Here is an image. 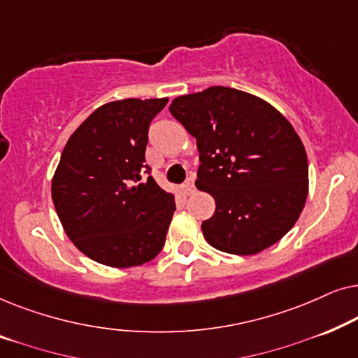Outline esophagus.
Wrapping results in <instances>:
<instances>
[{"mask_svg":"<svg viewBox=\"0 0 358 358\" xmlns=\"http://www.w3.org/2000/svg\"><path fill=\"white\" fill-rule=\"evenodd\" d=\"M184 190L187 195H190L195 190V176L194 174L189 176V179L184 182Z\"/></svg>","mask_w":358,"mask_h":358,"instance_id":"obj_1","label":"esophagus"}]
</instances>
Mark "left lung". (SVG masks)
<instances>
[{
  "instance_id": "left-lung-1",
  "label": "left lung",
  "mask_w": 358,
  "mask_h": 358,
  "mask_svg": "<svg viewBox=\"0 0 358 358\" xmlns=\"http://www.w3.org/2000/svg\"><path fill=\"white\" fill-rule=\"evenodd\" d=\"M176 120L197 138V187L213 195L202 223L215 249L261 252L290 231L305 207L308 159L285 117L259 97L224 86L176 97Z\"/></svg>"
}]
</instances>
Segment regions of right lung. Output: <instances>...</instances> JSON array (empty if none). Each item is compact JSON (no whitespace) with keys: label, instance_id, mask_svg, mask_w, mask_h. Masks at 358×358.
<instances>
[{"label":"right lung","instance_id":"right-lung-1","mask_svg":"<svg viewBox=\"0 0 358 358\" xmlns=\"http://www.w3.org/2000/svg\"><path fill=\"white\" fill-rule=\"evenodd\" d=\"M166 104V97L109 102L63 150L52 180L53 205L68 238L92 261L141 266L164 246L174 195L156 184L145 151L151 120Z\"/></svg>","mask_w":358,"mask_h":358}]
</instances>
